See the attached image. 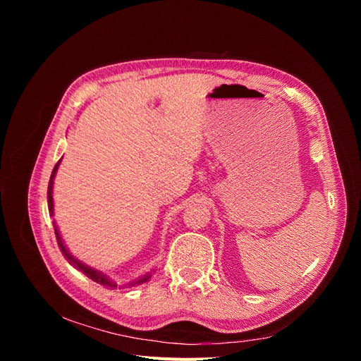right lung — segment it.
Returning <instances> with one entry per match:
<instances>
[{"label":"right lung","instance_id":"add662e5","mask_svg":"<svg viewBox=\"0 0 361 361\" xmlns=\"http://www.w3.org/2000/svg\"><path fill=\"white\" fill-rule=\"evenodd\" d=\"M61 161V159H60ZM60 161L56 164V167H54V170H52V174H51V179H49V185H48V207H49V212H51V215H54L52 212H54V203H52V183H54V176H56V173H57V169H59V166H60ZM54 231H56V236H57V243H59V247H60V250H61V253L64 255V257L68 259V262L69 264L73 267V268H76V269H80L81 272H84V274L89 277V279H92L93 281H96V283H99V285H102V286H105V288H117L114 283L108 279V277H105V274H102L101 271H97V269H93V268H90V267H87V265H84L82 262H78L76 260L69 251H68V248L64 247V244H63V241H61V238H60V235H59V231H57V227H56V224H54ZM149 272L146 276H143L141 279H138L137 281H134V283H130V286L133 285H141V283H145L146 280H149Z\"/></svg>","mask_w":361,"mask_h":361}]
</instances>
